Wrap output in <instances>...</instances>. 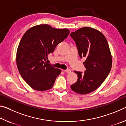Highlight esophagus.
<instances>
[{"mask_svg": "<svg viewBox=\"0 0 126 126\" xmlns=\"http://www.w3.org/2000/svg\"><path fill=\"white\" fill-rule=\"evenodd\" d=\"M63 71L64 72H67V73H71V69H64V70H63Z\"/></svg>", "mask_w": 126, "mask_h": 126, "instance_id": "esophagus-1", "label": "esophagus"}]
</instances>
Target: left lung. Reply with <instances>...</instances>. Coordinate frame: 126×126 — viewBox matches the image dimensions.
Masks as SVG:
<instances>
[{
	"instance_id": "obj_1",
	"label": "left lung",
	"mask_w": 126,
	"mask_h": 126,
	"mask_svg": "<svg viewBox=\"0 0 126 126\" xmlns=\"http://www.w3.org/2000/svg\"><path fill=\"white\" fill-rule=\"evenodd\" d=\"M79 55L86 59L83 64L84 73L74 71L78 76L72 91L80 94L92 92L101 86L109 74L112 65V57L106 37L101 32L85 27L72 32Z\"/></svg>"
}]
</instances>
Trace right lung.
Returning <instances> with one entry per match:
<instances>
[{"mask_svg":"<svg viewBox=\"0 0 126 126\" xmlns=\"http://www.w3.org/2000/svg\"><path fill=\"white\" fill-rule=\"evenodd\" d=\"M69 33L66 28L40 24L29 28L23 35L16 51V65L22 77L32 88L45 91L52 88L62 71L46 60Z\"/></svg>","mask_w":126,"mask_h":126,"instance_id":"right-lung-1","label":"right lung"}]
</instances>
